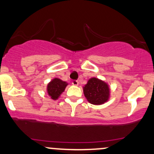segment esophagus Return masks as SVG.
Listing matches in <instances>:
<instances>
[{
    "instance_id": "1",
    "label": "esophagus",
    "mask_w": 154,
    "mask_h": 154,
    "mask_svg": "<svg viewBox=\"0 0 154 154\" xmlns=\"http://www.w3.org/2000/svg\"><path fill=\"white\" fill-rule=\"evenodd\" d=\"M72 85H75V86L79 85V82H78V81H75V80L72 81Z\"/></svg>"
}]
</instances>
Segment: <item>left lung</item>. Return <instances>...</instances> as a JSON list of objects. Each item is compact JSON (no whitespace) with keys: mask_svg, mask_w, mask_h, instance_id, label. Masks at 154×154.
Listing matches in <instances>:
<instances>
[{"mask_svg":"<svg viewBox=\"0 0 154 154\" xmlns=\"http://www.w3.org/2000/svg\"><path fill=\"white\" fill-rule=\"evenodd\" d=\"M84 94L90 103L100 105L108 100L109 87L103 81L96 78H92L84 87Z\"/></svg>","mask_w":154,"mask_h":154,"instance_id":"left-lung-1","label":"left lung"}]
</instances>
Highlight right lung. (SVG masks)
Returning a JSON list of instances; mask_svg holds the SVG:
<instances>
[{"mask_svg": "<svg viewBox=\"0 0 154 154\" xmlns=\"http://www.w3.org/2000/svg\"><path fill=\"white\" fill-rule=\"evenodd\" d=\"M67 82H63L61 79L56 78L48 84V94L53 100H57L65 90V87H67Z\"/></svg>", "mask_w": 154, "mask_h": 154, "instance_id": "add662e5", "label": "right lung"}]
</instances>
